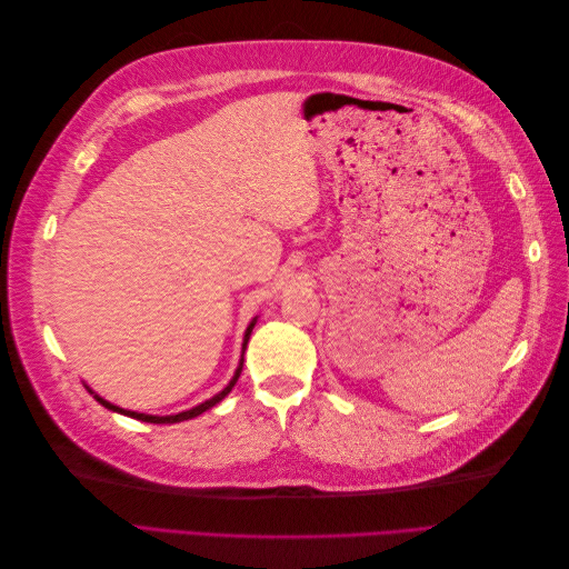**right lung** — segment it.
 Returning <instances> with one entry per match:
<instances>
[{
    "mask_svg": "<svg viewBox=\"0 0 569 569\" xmlns=\"http://www.w3.org/2000/svg\"><path fill=\"white\" fill-rule=\"evenodd\" d=\"M253 325H256V320L247 327V335H244V349H247V341H249V335H251V330H253ZM242 366H244V358H242V363H239V368H237V372H234V377L230 380V385L222 389L220 393H216L213 399H209V401H203L201 406H197V408H192V410H184V412H178V416H163V418H159V416H144V412H134V410H123V408H118V406H113V403H109V401H104V399H99L97 396V401L104 406V408H109V410H116V412H123V416H130V418H134V420H142V422H153V425H168V422H182V420H192V418H197V416H201V412H206L209 408H213L216 403H220L222 399H226V396L232 391V387L237 385V380H239V375H242Z\"/></svg>",
    "mask_w": 569,
    "mask_h": 569,
    "instance_id": "right-lung-1",
    "label": "right lung"
}]
</instances>
